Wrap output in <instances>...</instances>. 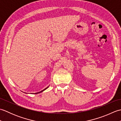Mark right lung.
Segmentation results:
<instances>
[{"mask_svg": "<svg viewBox=\"0 0 121 121\" xmlns=\"http://www.w3.org/2000/svg\"><path fill=\"white\" fill-rule=\"evenodd\" d=\"M49 87V86H48L47 88H46L45 89H44L43 90V91H40V92H36V93H33V94H38V93H40V92H43V91H45V90L46 89H47ZM25 93H26V92H25ZM26 94H27V93H26Z\"/></svg>", "mask_w": 121, "mask_h": 121, "instance_id": "right-lung-1", "label": "right lung"}]
</instances>
